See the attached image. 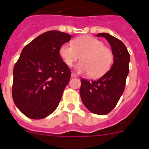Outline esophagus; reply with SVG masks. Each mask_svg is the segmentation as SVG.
Segmentation results:
<instances>
[{"label": "esophagus", "mask_w": 149, "mask_h": 149, "mask_svg": "<svg viewBox=\"0 0 149 149\" xmlns=\"http://www.w3.org/2000/svg\"><path fill=\"white\" fill-rule=\"evenodd\" d=\"M72 77H77V75L75 73H74V72H72Z\"/></svg>", "instance_id": "34e87169"}]
</instances>
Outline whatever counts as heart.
<instances>
[{"instance_id":"heart-1","label":"heart","mask_w":149,"mask_h":149,"mask_svg":"<svg viewBox=\"0 0 149 149\" xmlns=\"http://www.w3.org/2000/svg\"><path fill=\"white\" fill-rule=\"evenodd\" d=\"M60 55L68 66L81 58L76 66L80 73L89 74L92 77L104 74L113 63V54L100 39L91 36H83L74 40V45L64 44L60 47Z\"/></svg>"}]
</instances>
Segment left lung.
<instances>
[{"label": "left lung", "instance_id": "1", "mask_svg": "<svg viewBox=\"0 0 149 149\" xmlns=\"http://www.w3.org/2000/svg\"><path fill=\"white\" fill-rule=\"evenodd\" d=\"M96 36L104 37L111 46L113 64L97 81L81 78L80 95L84 106L91 113L105 115L113 110L125 90L129 73L130 54L122 41L110 34L102 33Z\"/></svg>", "mask_w": 149, "mask_h": 149}]
</instances>
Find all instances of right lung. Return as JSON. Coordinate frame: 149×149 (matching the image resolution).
<instances>
[{
    "label": "right lung",
    "mask_w": 149,
    "mask_h": 149,
    "mask_svg": "<svg viewBox=\"0 0 149 149\" xmlns=\"http://www.w3.org/2000/svg\"><path fill=\"white\" fill-rule=\"evenodd\" d=\"M72 36L50 30L23 48L13 69L12 95L15 106L33 119L45 118L56 109L71 77L60 55Z\"/></svg>",
    "instance_id": "obj_1"
}]
</instances>
